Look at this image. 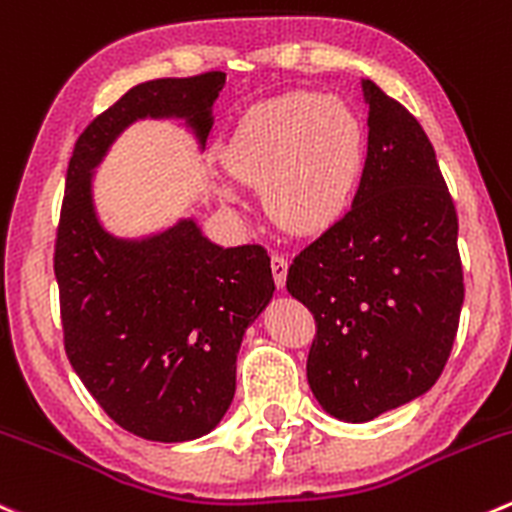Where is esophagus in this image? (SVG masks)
I'll return each mask as SVG.
<instances>
[{
    "label": "esophagus",
    "mask_w": 512,
    "mask_h": 512,
    "mask_svg": "<svg viewBox=\"0 0 512 512\" xmlns=\"http://www.w3.org/2000/svg\"><path fill=\"white\" fill-rule=\"evenodd\" d=\"M270 267H272V277H275L277 287H285L287 280V260L285 255H272L270 257Z\"/></svg>",
    "instance_id": "obj_1"
}]
</instances>
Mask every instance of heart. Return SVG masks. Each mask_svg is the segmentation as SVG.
Listing matches in <instances>:
<instances>
[{"label": "heart", "instance_id": "heart-1", "mask_svg": "<svg viewBox=\"0 0 512 512\" xmlns=\"http://www.w3.org/2000/svg\"><path fill=\"white\" fill-rule=\"evenodd\" d=\"M367 137L345 102L312 92L282 94L247 109L222 147L225 170L260 187L265 212L295 235L335 225L365 172ZM225 200L237 190L222 182Z\"/></svg>", "mask_w": 512, "mask_h": 512}]
</instances>
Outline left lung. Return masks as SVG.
Listing matches in <instances>:
<instances>
[{
  "mask_svg": "<svg viewBox=\"0 0 512 512\" xmlns=\"http://www.w3.org/2000/svg\"><path fill=\"white\" fill-rule=\"evenodd\" d=\"M362 92L370 135L355 200L287 270V292L317 325L307 382L345 423L433 388L465 297L458 215L428 135L375 82Z\"/></svg>",
  "mask_w": 512,
  "mask_h": 512,
  "instance_id": "left-lung-1",
  "label": "left lung"
}]
</instances>
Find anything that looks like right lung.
I'll use <instances>...</instances> for the list:
<instances>
[{
    "instance_id": "1",
    "label": "right lung",
    "mask_w": 512,
    "mask_h": 512,
    "mask_svg": "<svg viewBox=\"0 0 512 512\" xmlns=\"http://www.w3.org/2000/svg\"><path fill=\"white\" fill-rule=\"evenodd\" d=\"M222 87L225 72L137 84L87 124L67 167L54 245L64 350L99 408L157 443L202 438L227 413L242 335L275 292L270 257L215 245L195 220L145 240L109 235L92 172L145 117L185 119L205 150Z\"/></svg>"
}]
</instances>
